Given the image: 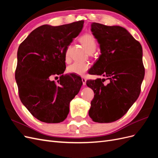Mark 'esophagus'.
<instances>
[{"instance_id": "esophagus-1", "label": "esophagus", "mask_w": 158, "mask_h": 158, "mask_svg": "<svg viewBox=\"0 0 158 158\" xmlns=\"http://www.w3.org/2000/svg\"><path fill=\"white\" fill-rule=\"evenodd\" d=\"M82 83H83L84 85L86 84V79L84 78H82Z\"/></svg>"}]
</instances>
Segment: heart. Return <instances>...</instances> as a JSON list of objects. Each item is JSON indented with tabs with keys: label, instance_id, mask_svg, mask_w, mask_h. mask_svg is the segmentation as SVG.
<instances>
[{
	"label": "heart",
	"instance_id": "heart-1",
	"mask_svg": "<svg viewBox=\"0 0 158 158\" xmlns=\"http://www.w3.org/2000/svg\"><path fill=\"white\" fill-rule=\"evenodd\" d=\"M80 41L84 46L85 49L89 53H92L95 51L96 49V42L94 37L90 34L83 35L80 38ZM69 52H70V47H69L65 52V60H69ZM89 68V64L85 63H78L76 62L73 64L70 65L68 67V71L69 73L75 74L79 76H83L85 72H86Z\"/></svg>",
	"mask_w": 158,
	"mask_h": 158
}]
</instances>
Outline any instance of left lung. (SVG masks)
<instances>
[{"label":"left lung","instance_id":"obj_1","mask_svg":"<svg viewBox=\"0 0 158 158\" xmlns=\"http://www.w3.org/2000/svg\"><path fill=\"white\" fill-rule=\"evenodd\" d=\"M91 31L101 55L89 73L105 78L86 82L95 94L89 116L96 123H112L125 114L139 96L145 74L142 48L121 26L93 22Z\"/></svg>","mask_w":158,"mask_h":158}]
</instances>
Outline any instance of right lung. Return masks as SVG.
I'll return each instance as SVG.
<instances>
[{
  "label": "right lung",
  "mask_w": 158,
  "mask_h": 158,
  "mask_svg": "<svg viewBox=\"0 0 158 158\" xmlns=\"http://www.w3.org/2000/svg\"><path fill=\"white\" fill-rule=\"evenodd\" d=\"M83 26V20L59 26L43 25L32 31L18 47L15 78L19 97L40 121H64L71 100L82 86L80 76L63 74L65 52ZM55 74L61 75L58 84L50 80Z\"/></svg>",
  "instance_id": "add662e5"
}]
</instances>
